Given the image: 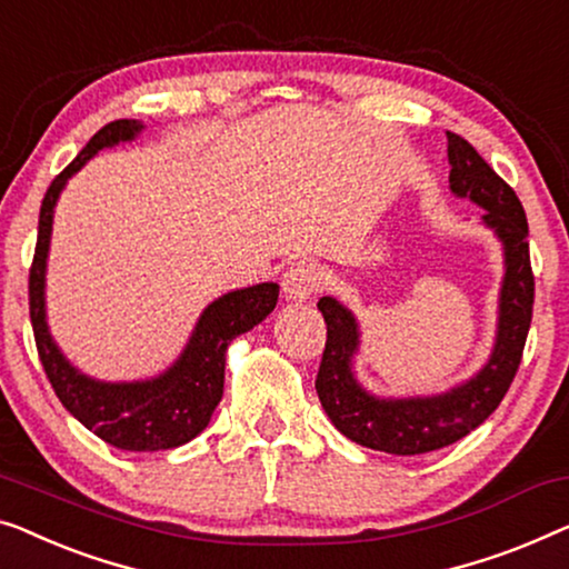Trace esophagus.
Instances as JSON below:
<instances>
[{
	"mask_svg": "<svg viewBox=\"0 0 569 569\" xmlns=\"http://www.w3.org/2000/svg\"><path fill=\"white\" fill-rule=\"evenodd\" d=\"M318 287H320V269L316 264H310V261H298V264H292L282 277V292L284 298L292 302L310 300Z\"/></svg>",
	"mask_w": 569,
	"mask_h": 569,
	"instance_id": "1",
	"label": "esophagus"
}]
</instances>
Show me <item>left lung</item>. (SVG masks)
<instances>
[{
	"label": "left lung",
	"mask_w": 569,
	"mask_h": 569,
	"mask_svg": "<svg viewBox=\"0 0 569 569\" xmlns=\"http://www.w3.org/2000/svg\"><path fill=\"white\" fill-rule=\"evenodd\" d=\"M447 138L451 194L482 208L480 223L503 246L496 343L488 361L469 380L449 387L447 392L410 398L375 395L353 372V359L361 346L357 316L331 295L318 300V310L328 326L316 380L320 406L346 439L387 455L413 457L443 449L488 421L513 382L531 326L533 274L523 204L465 138L457 133H447Z\"/></svg>",
	"instance_id": "1"
}]
</instances>
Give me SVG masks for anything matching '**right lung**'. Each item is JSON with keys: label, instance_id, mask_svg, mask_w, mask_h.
<instances>
[{"label": "right lung", "instance_id": "right-lung-1", "mask_svg": "<svg viewBox=\"0 0 569 569\" xmlns=\"http://www.w3.org/2000/svg\"><path fill=\"white\" fill-rule=\"evenodd\" d=\"M143 128L141 120L110 122L53 179L40 204L38 246L30 269V320L48 380L63 408L81 426H87L110 447L126 451L177 449L202 433L223 398L226 351L230 341L259 326L274 310L279 298L277 282H261L220 295L200 312L182 353L163 372L146 380L107 382L71 365L53 339L46 312V271L56 204L69 179L84 169L92 156L102 148L133 143Z\"/></svg>", "mask_w": 569, "mask_h": 569}]
</instances>
